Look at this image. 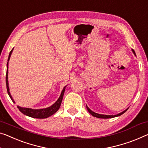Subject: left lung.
Here are the masks:
<instances>
[{
	"label": "left lung",
	"mask_w": 148,
	"mask_h": 148,
	"mask_svg": "<svg viewBox=\"0 0 148 148\" xmlns=\"http://www.w3.org/2000/svg\"><path fill=\"white\" fill-rule=\"evenodd\" d=\"M132 50L134 54V55L136 56V53H135V51H134V49H132ZM87 106V110L88 111V112H89L90 114H91L92 116H95V117L99 118V119H110V118L119 116L122 115V114H124L127 110H128V108H127L126 110H125L124 111H123V112H120L119 114H116V115H104V114H98V113L93 112V111H92L91 110H90V109L88 108L87 106Z\"/></svg>",
	"instance_id": "8db88e82"
}]
</instances>
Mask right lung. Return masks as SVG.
Segmentation results:
<instances>
[{"label":"right lung","instance_id":"1","mask_svg":"<svg viewBox=\"0 0 148 148\" xmlns=\"http://www.w3.org/2000/svg\"><path fill=\"white\" fill-rule=\"evenodd\" d=\"M14 49V48H13ZM10 51V53H9L8 56V62H7V65H6V88H7V92L8 94L9 95V97L12 100V102L14 103H15L14 101L12 99V96H11L10 91H9V87H8V61L10 60V56L12 53V50ZM66 86L63 88V89L62 90V92L61 93L60 97H59V99H58L55 103H54L53 105H51L49 106V107H47L46 108H42V109H32V108H23V107H20L19 106H17L18 108L19 109V110L22 113H23L24 114L28 116L32 117V118H34V119H46V118L50 116L53 115V114H55L57 111L59 110L60 108L61 102H62V99H63V95H64V92H65V89Z\"/></svg>","mask_w":148,"mask_h":148}]
</instances>
